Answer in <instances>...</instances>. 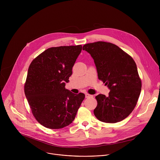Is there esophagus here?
<instances>
[{
  "instance_id": "esophagus-1",
  "label": "esophagus",
  "mask_w": 160,
  "mask_h": 160,
  "mask_svg": "<svg viewBox=\"0 0 160 160\" xmlns=\"http://www.w3.org/2000/svg\"><path fill=\"white\" fill-rule=\"evenodd\" d=\"M85 95V98H89L92 97V95L88 94H87V93H86Z\"/></svg>"
}]
</instances>
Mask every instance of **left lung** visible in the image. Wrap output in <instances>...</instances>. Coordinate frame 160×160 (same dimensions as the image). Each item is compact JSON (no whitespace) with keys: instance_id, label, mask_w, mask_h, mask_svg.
Returning <instances> with one entry per match:
<instances>
[{"instance_id":"left-lung-1","label":"left lung","mask_w":160,"mask_h":160,"mask_svg":"<svg viewBox=\"0 0 160 160\" xmlns=\"http://www.w3.org/2000/svg\"><path fill=\"white\" fill-rule=\"evenodd\" d=\"M83 50L94 59L98 78L105 83L109 96H96V117L105 123H117L126 118L137 104L141 91V80L131 56L117 45L105 42L85 44Z\"/></svg>"}]
</instances>
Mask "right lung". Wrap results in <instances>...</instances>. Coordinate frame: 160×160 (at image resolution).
<instances>
[{"label":"right lung","mask_w":160,"mask_h":160,"mask_svg":"<svg viewBox=\"0 0 160 160\" xmlns=\"http://www.w3.org/2000/svg\"><path fill=\"white\" fill-rule=\"evenodd\" d=\"M82 46L71 45L48 49L31 62L25 84V94L32 113L43 127L58 129L74 120L85 94L65 88Z\"/></svg>","instance_id":"add662e5"}]
</instances>
